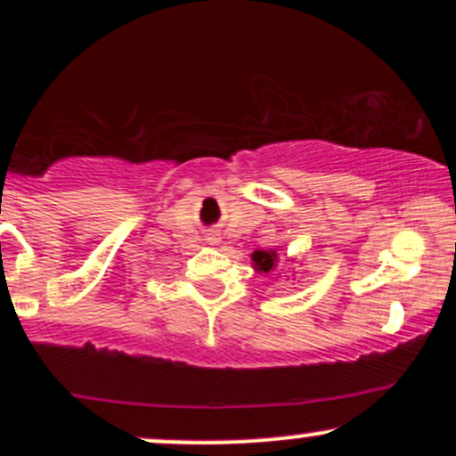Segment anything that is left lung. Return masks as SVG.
I'll return each mask as SVG.
<instances>
[{
  "instance_id": "1",
  "label": "left lung",
  "mask_w": 456,
  "mask_h": 456,
  "mask_svg": "<svg viewBox=\"0 0 456 456\" xmlns=\"http://www.w3.org/2000/svg\"><path fill=\"white\" fill-rule=\"evenodd\" d=\"M251 260H254L256 271H265V273H269V271L278 265L280 257L275 251H271V249H257L251 254Z\"/></svg>"
}]
</instances>
